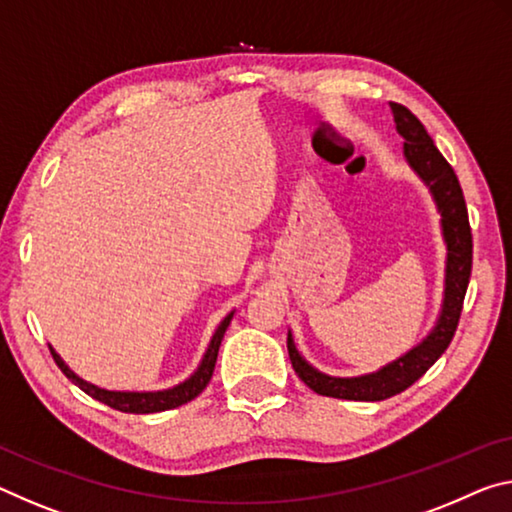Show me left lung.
I'll list each match as a JSON object with an SVG mask.
<instances>
[{
  "label": "left lung",
  "instance_id": "8db88e82",
  "mask_svg": "<svg viewBox=\"0 0 512 512\" xmlns=\"http://www.w3.org/2000/svg\"><path fill=\"white\" fill-rule=\"evenodd\" d=\"M394 113L396 132L403 143V154L408 159L410 168L428 184L431 189L437 212L442 216V234L446 243V275H444V300L442 312L437 316L435 328L428 332L424 342L410 348L399 360L389 362L376 373L358 378H335L316 371L312 364H307L303 355L296 351L294 337L287 335V351L291 367L298 373V378L321 396L346 401H383L389 396L401 394L415 380L433 367L437 358L446 351L456 335L462 303H465L469 275H472V227H469L465 196H462L460 182L449 161L442 157V152L435 148L431 136L421 120L405 109L403 104L389 102Z\"/></svg>",
  "mask_w": 512,
  "mask_h": 512
}]
</instances>
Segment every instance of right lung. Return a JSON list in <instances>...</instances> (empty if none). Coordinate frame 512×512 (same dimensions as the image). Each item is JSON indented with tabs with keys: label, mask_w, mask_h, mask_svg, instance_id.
<instances>
[{
	"label": "right lung",
	"mask_w": 512,
	"mask_h": 512,
	"mask_svg": "<svg viewBox=\"0 0 512 512\" xmlns=\"http://www.w3.org/2000/svg\"><path fill=\"white\" fill-rule=\"evenodd\" d=\"M232 316H234V312L227 314L225 319L221 321V326L216 328L212 342H209L205 358H202L200 367L193 371V376L186 378L184 383H180V385H175L170 389H161V392H111V389H102L97 385L86 383V380L79 378L75 371H70L68 364L61 360V355L56 353L52 346H50V353H52L54 362L59 364V369L66 373L72 383H75L81 389V392L93 396L95 401H100L104 405H109V408L120 410V412H132V415H150V412H164V410L180 408V405L196 399L202 389L209 385L214 367H216L218 346H221V342H223V335H225L227 326H230Z\"/></svg>",
	"instance_id": "right-lung-1"
}]
</instances>
